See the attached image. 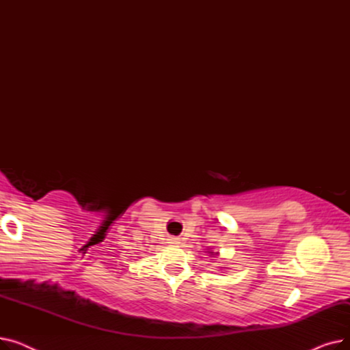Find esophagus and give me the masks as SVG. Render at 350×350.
I'll list each match as a JSON object with an SVG mask.
<instances>
[{
    "instance_id": "esophagus-1",
    "label": "esophagus",
    "mask_w": 350,
    "mask_h": 350,
    "mask_svg": "<svg viewBox=\"0 0 350 350\" xmlns=\"http://www.w3.org/2000/svg\"><path fill=\"white\" fill-rule=\"evenodd\" d=\"M169 243L170 244H180V238L178 237H172V238H169Z\"/></svg>"
}]
</instances>
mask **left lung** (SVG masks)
Here are the masks:
<instances>
[{"label": "left lung", "mask_w": 350, "mask_h": 350, "mask_svg": "<svg viewBox=\"0 0 350 350\" xmlns=\"http://www.w3.org/2000/svg\"><path fill=\"white\" fill-rule=\"evenodd\" d=\"M206 252H207V254H210L208 256H211V258H217V256H219V254H218V252H214L213 250H207Z\"/></svg>", "instance_id": "left-lung-1"}]
</instances>
